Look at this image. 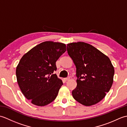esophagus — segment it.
I'll list each match as a JSON object with an SVG mask.
<instances>
[{
    "instance_id": "34e87169",
    "label": "esophagus",
    "mask_w": 127,
    "mask_h": 127,
    "mask_svg": "<svg viewBox=\"0 0 127 127\" xmlns=\"http://www.w3.org/2000/svg\"><path fill=\"white\" fill-rule=\"evenodd\" d=\"M69 80H70V77H68L65 78V79H64V80H65V81H68Z\"/></svg>"
}]
</instances>
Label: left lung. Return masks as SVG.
<instances>
[{
    "mask_svg": "<svg viewBox=\"0 0 127 127\" xmlns=\"http://www.w3.org/2000/svg\"><path fill=\"white\" fill-rule=\"evenodd\" d=\"M69 56L76 68L77 86L73 98L85 106L103 99L111 88L115 73L108 57L93 46L83 42L67 45Z\"/></svg>",
    "mask_w": 127,
    "mask_h": 127,
    "instance_id": "obj_1",
    "label": "left lung"
}]
</instances>
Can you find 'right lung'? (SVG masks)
<instances>
[{
  "label": "right lung",
  "mask_w": 127,
  "mask_h": 127,
  "mask_svg": "<svg viewBox=\"0 0 127 127\" xmlns=\"http://www.w3.org/2000/svg\"><path fill=\"white\" fill-rule=\"evenodd\" d=\"M66 51V45L45 41L26 53L16 68L18 84L23 95L32 104L45 106L58 95L62 80L54 71L56 62Z\"/></svg>",
  "instance_id": "add662e5"
}]
</instances>
